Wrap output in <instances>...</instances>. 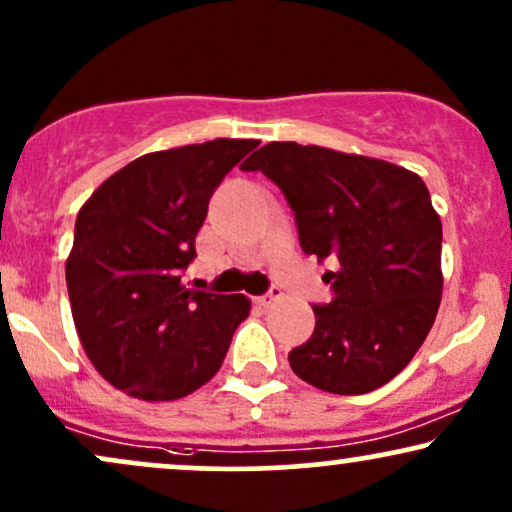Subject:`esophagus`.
<instances>
[{"mask_svg":"<svg viewBox=\"0 0 512 512\" xmlns=\"http://www.w3.org/2000/svg\"><path fill=\"white\" fill-rule=\"evenodd\" d=\"M276 300H281V288L279 286H272L269 288L267 293L264 295H260V298H257V305H262V307H272Z\"/></svg>","mask_w":512,"mask_h":512,"instance_id":"34e87169","label":"esophagus"}]
</instances>
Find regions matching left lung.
Wrapping results in <instances>:
<instances>
[{
	"instance_id": "1",
	"label": "left lung",
	"mask_w": 512,
	"mask_h": 512,
	"mask_svg": "<svg viewBox=\"0 0 512 512\" xmlns=\"http://www.w3.org/2000/svg\"><path fill=\"white\" fill-rule=\"evenodd\" d=\"M281 188L300 248L329 260L331 300L312 305L315 331L288 353L307 384L338 396L369 393L398 372L439 312L441 219L424 181L384 159L317 145L269 143L245 159Z\"/></svg>"
}]
</instances>
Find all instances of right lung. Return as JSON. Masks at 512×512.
<instances>
[{
  "mask_svg": "<svg viewBox=\"0 0 512 512\" xmlns=\"http://www.w3.org/2000/svg\"><path fill=\"white\" fill-rule=\"evenodd\" d=\"M257 140L217 138L138 157L80 207L66 286L97 372L143 400H176L219 372L245 295L183 286L209 197Z\"/></svg>",
  "mask_w": 512,
  "mask_h": 512,
  "instance_id": "1",
  "label": "right lung"
}]
</instances>
